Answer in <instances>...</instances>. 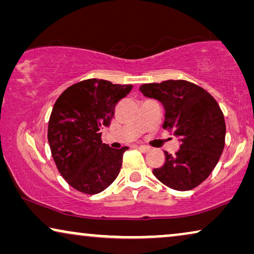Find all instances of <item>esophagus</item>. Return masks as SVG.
Listing matches in <instances>:
<instances>
[{"label":"esophagus","mask_w":254,"mask_h":254,"mask_svg":"<svg viewBox=\"0 0 254 254\" xmlns=\"http://www.w3.org/2000/svg\"><path fill=\"white\" fill-rule=\"evenodd\" d=\"M136 147L140 149V150H142V151H144V152H147V151H149L150 150V148L148 147V145H143V144H138V145H136Z\"/></svg>","instance_id":"34e87169"}]
</instances>
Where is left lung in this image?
<instances>
[{
    "instance_id": "obj_1",
    "label": "left lung",
    "mask_w": 254,
    "mask_h": 254,
    "mask_svg": "<svg viewBox=\"0 0 254 254\" xmlns=\"http://www.w3.org/2000/svg\"><path fill=\"white\" fill-rule=\"evenodd\" d=\"M140 91L163 104V128L180 141L176 155L164 151L165 163L152 173L177 190L200 185L216 166L224 148L225 121L217 102L201 86L184 79L142 84Z\"/></svg>"
}]
</instances>
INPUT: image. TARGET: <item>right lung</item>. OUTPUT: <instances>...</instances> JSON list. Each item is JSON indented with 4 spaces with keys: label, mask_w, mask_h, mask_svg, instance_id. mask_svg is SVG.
<instances>
[{
    "label": "right lung",
    "mask_w": 254,
    "mask_h": 254,
    "mask_svg": "<svg viewBox=\"0 0 254 254\" xmlns=\"http://www.w3.org/2000/svg\"><path fill=\"white\" fill-rule=\"evenodd\" d=\"M131 89V84L90 78L69 86L55 102L48 143L59 172L79 192L100 193L119 175L128 147L103 143L100 129L110 126L117 103Z\"/></svg>",
    "instance_id": "right-lung-1"
}]
</instances>
